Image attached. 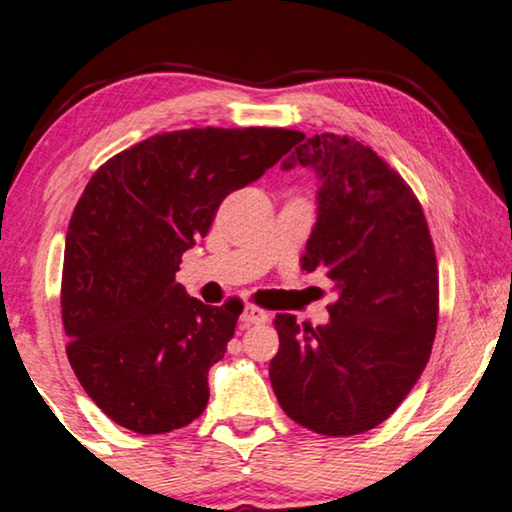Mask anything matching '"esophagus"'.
I'll use <instances>...</instances> for the list:
<instances>
[{
	"mask_svg": "<svg viewBox=\"0 0 512 512\" xmlns=\"http://www.w3.org/2000/svg\"><path fill=\"white\" fill-rule=\"evenodd\" d=\"M269 320V313L262 309H255V306H245L241 313V323L243 325H262Z\"/></svg>",
	"mask_w": 512,
	"mask_h": 512,
	"instance_id": "1",
	"label": "esophagus"
}]
</instances>
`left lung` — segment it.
I'll return each instance as SVG.
<instances>
[{"label": "left lung", "instance_id": "left-lung-1", "mask_svg": "<svg viewBox=\"0 0 512 512\" xmlns=\"http://www.w3.org/2000/svg\"><path fill=\"white\" fill-rule=\"evenodd\" d=\"M318 180V217L302 269L335 283L325 325L278 313L269 377L283 412L320 435H358L407 398L431 358L438 264L424 210L407 182L346 135H299L283 170Z\"/></svg>", "mask_w": 512, "mask_h": 512}]
</instances>
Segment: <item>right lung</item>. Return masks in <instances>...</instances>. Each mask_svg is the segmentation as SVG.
Returning a JSON list of instances; mask_svg holds the SVG:
<instances>
[{"instance_id": "add662e5", "label": "right lung", "mask_w": 512, "mask_h": 512, "mask_svg": "<svg viewBox=\"0 0 512 512\" xmlns=\"http://www.w3.org/2000/svg\"><path fill=\"white\" fill-rule=\"evenodd\" d=\"M285 128L152 135L95 170L65 238L67 358L88 398L140 435L192 424L243 304L208 306L175 274L220 203L299 140Z\"/></svg>"}]
</instances>
